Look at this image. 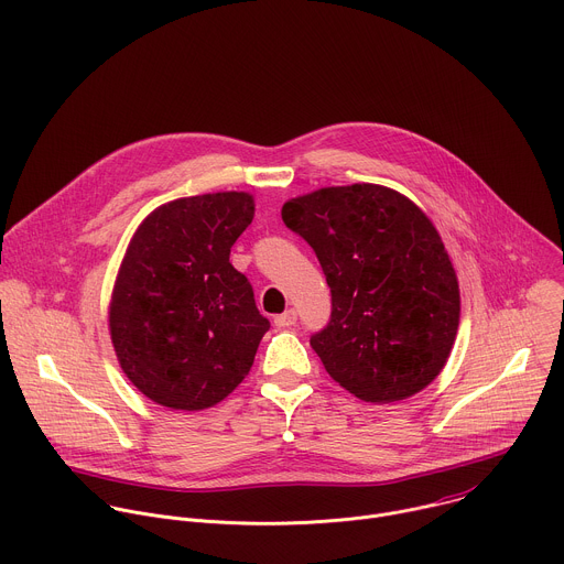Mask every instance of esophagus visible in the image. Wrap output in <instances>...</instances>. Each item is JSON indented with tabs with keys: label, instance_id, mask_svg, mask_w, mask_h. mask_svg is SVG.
Segmentation results:
<instances>
[{
	"label": "esophagus",
	"instance_id": "1",
	"mask_svg": "<svg viewBox=\"0 0 564 564\" xmlns=\"http://www.w3.org/2000/svg\"><path fill=\"white\" fill-rule=\"evenodd\" d=\"M296 323V310H285L283 314H279L274 318V325L276 327H292Z\"/></svg>",
	"mask_w": 564,
	"mask_h": 564
}]
</instances>
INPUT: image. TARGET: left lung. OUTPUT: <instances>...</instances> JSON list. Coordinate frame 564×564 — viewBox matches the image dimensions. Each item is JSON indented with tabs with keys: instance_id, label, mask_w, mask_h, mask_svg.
Returning a JSON list of instances; mask_svg holds the SVG:
<instances>
[{
	"instance_id": "obj_1",
	"label": "left lung",
	"mask_w": 564,
	"mask_h": 564,
	"mask_svg": "<svg viewBox=\"0 0 564 564\" xmlns=\"http://www.w3.org/2000/svg\"><path fill=\"white\" fill-rule=\"evenodd\" d=\"M283 224L314 250L332 314L310 345L329 377L367 403L427 388L452 351L460 294L432 221L383 185L354 183L292 199Z\"/></svg>"
}]
</instances>
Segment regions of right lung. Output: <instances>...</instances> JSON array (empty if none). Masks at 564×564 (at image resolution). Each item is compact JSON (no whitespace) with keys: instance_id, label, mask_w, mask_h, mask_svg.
<instances>
[{"instance_id":"obj_1","label":"right lung","mask_w":564,"mask_h":564,"mask_svg":"<svg viewBox=\"0 0 564 564\" xmlns=\"http://www.w3.org/2000/svg\"><path fill=\"white\" fill-rule=\"evenodd\" d=\"M252 217L250 195L215 193L161 206L134 232L110 336L126 377L150 401L197 412L248 377L270 321L230 248Z\"/></svg>"}]
</instances>
